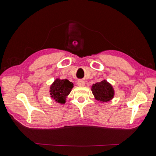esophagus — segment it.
I'll return each instance as SVG.
<instances>
[{
    "label": "esophagus",
    "mask_w": 156,
    "mask_h": 156,
    "mask_svg": "<svg viewBox=\"0 0 156 156\" xmlns=\"http://www.w3.org/2000/svg\"><path fill=\"white\" fill-rule=\"evenodd\" d=\"M84 84H85V83L83 80H79L77 81V85L79 87H83L84 86Z\"/></svg>",
    "instance_id": "34e87169"
}]
</instances>
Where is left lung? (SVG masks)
<instances>
[{
  "instance_id": "8db88e82",
  "label": "left lung",
  "mask_w": 156,
  "mask_h": 156,
  "mask_svg": "<svg viewBox=\"0 0 156 156\" xmlns=\"http://www.w3.org/2000/svg\"><path fill=\"white\" fill-rule=\"evenodd\" d=\"M92 91L96 100L101 102L110 101L112 99L115 94L111 84L107 83L105 80L93 84Z\"/></svg>"
}]
</instances>
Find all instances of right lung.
I'll return each instance as SVG.
<instances>
[{
	"label": "right lung",
	"instance_id": "1",
	"mask_svg": "<svg viewBox=\"0 0 156 156\" xmlns=\"http://www.w3.org/2000/svg\"><path fill=\"white\" fill-rule=\"evenodd\" d=\"M73 84L68 79H56L50 87L51 97L55 101L60 103H64L66 98L69 95Z\"/></svg>",
	"mask_w": 156,
	"mask_h": 156
}]
</instances>
